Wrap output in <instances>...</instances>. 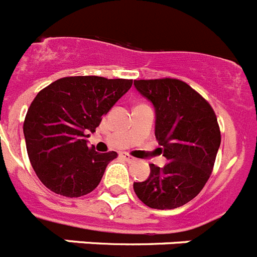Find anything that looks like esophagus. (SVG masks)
Segmentation results:
<instances>
[{
    "instance_id": "esophagus-1",
    "label": "esophagus",
    "mask_w": 257,
    "mask_h": 257,
    "mask_svg": "<svg viewBox=\"0 0 257 257\" xmlns=\"http://www.w3.org/2000/svg\"><path fill=\"white\" fill-rule=\"evenodd\" d=\"M122 157H123V159L126 160L127 162H135V161H137V159H135V157H133V156H130V155H127V153H123V155H122Z\"/></svg>"
}]
</instances>
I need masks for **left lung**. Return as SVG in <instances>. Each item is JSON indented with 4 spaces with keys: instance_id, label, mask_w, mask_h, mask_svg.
Here are the masks:
<instances>
[{
    "instance_id": "8db88e82",
    "label": "left lung",
    "mask_w": 257,
    "mask_h": 257,
    "mask_svg": "<svg viewBox=\"0 0 257 257\" xmlns=\"http://www.w3.org/2000/svg\"><path fill=\"white\" fill-rule=\"evenodd\" d=\"M156 110V139L168 164H151V174L134 191L153 209H174L203 190L221 144L220 126L209 102L179 79L134 80Z\"/></svg>"
}]
</instances>
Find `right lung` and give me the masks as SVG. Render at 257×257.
<instances>
[{"label":"right lung","instance_id":"add662e5","mask_svg":"<svg viewBox=\"0 0 257 257\" xmlns=\"http://www.w3.org/2000/svg\"><path fill=\"white\" fill-rule=\"evenodd\" d=\"M133 85L131 79L66 76L41 89L23 123L35 173L50 191L79 197L98 186L117 152L98 153L85 138Z\"/></svg>","mask_w":257,"mask_h":257}]
</instances>
